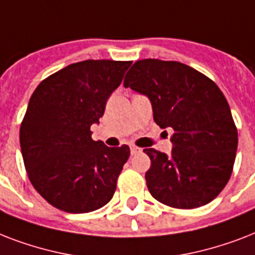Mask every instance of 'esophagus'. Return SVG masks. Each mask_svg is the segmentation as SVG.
Masks as SVG:
<instances>
[{
    "mask_svg": "<svg viewBox=\"0 0 255 255\" xmlns=\"http://www.w3.org/2000/svg\"><path fill=\"white\" fill-rule=\"evenodd\" d=\"M141 151L139 147H135V145H132L131 147V153L132 155H136V153H139V152Z\"/></svg>",
    "mask_w": 255,
    "mask_h": 255,
    "instance_id": "esophagus-1",
    "label": "esophagus"
}]
</instances>
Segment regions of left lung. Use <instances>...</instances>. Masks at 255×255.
<instances>
[{
  "mask_svg": "<svg viewBox=\"0 0 255 255\" xmlns=\"http://www.w3.org/2000/svg\"><path fill=\"white\" fill-rule=\"evenodd\" d=\"M124 86L149 98L153 120L172 128V155L145 148L152 197L176 209H194L221 193L233 172L238 145L225 95L210 78L176 61L135 62Z\"/></svg>",
  "mask_w": 255,
  "mask_h": 255,
  "instance_id": "left-lung-1",
  "label": "left lung"
}]
</instances>
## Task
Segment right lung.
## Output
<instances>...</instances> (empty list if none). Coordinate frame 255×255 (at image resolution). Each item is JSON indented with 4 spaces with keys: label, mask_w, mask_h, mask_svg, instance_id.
Returning <instances> with one entry per match:
<instances>
[{
    "label": "right lung",
    "mask_w": 255,
    "mask_h": 255,
    "mask_svg": "<svg viewBox=\"0 0 255 255\" xmlns=\"http://www.w3.org/2000/svg\"><path fill=\"white\" fill-rule=\"evenodd\" d=\"M131 61L87 59L59 70L38 85L19 128L26 172L50 205L67 213L104 206L129 157V147L91 139L107 99Z\"/></svg>",
    "instance_id": "1"
}]
</instances>
